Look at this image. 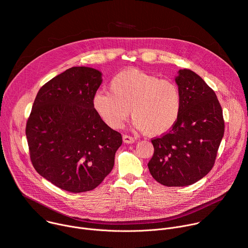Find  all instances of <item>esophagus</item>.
Instances as JSON below:
<instances>
[{
	"instance_id": "esophagus-1",
	"label": "esophagus",
	"mask_w": 248,
	"mask_h": 248,
	"mask_svg": "<svg viewBox=\"0 0 248 248\" xmlns=\"http://www.w3.org/2000/svg\"><path fill=\"white\" fill-rule=\"evenodd\" d=\"M123 141L124 143H128V144H131V143H134L135 139L129 135H126V134H124L123 135Z\"/></svg>"
}]
</instances>
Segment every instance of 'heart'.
I'll return each instance as SVG.
<instances>
[{
	"instance_id": "obj_1",
	"label": "heart",
	"mask_w": 248,
	"mask_h": 248,
	"mask_svg": "<svg viewBox=\"0 0 248 248\" xmlns=\"http://www.w3.org/2000/svg\"><path fill=\"white\" fill-rule=\"evenodd\" d=\"M92 106L111 128H120L130 110L137 129L159 136L169 132L179 121L183 96L173 81L130 68L115 76L110 82V92L97 91Z\"/></svg>"
}]
</instances>
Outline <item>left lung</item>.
Returning a JSON list of instances; mask_svg holds the SVG:
<instances>
[{
    "label": "left lung",
    "mask_w": 248,
    "mask_h": 248,
    "mask_svg": "<svg viewBox=\"0 0 248 248\" xmlns=\"http://www.w3.org/2000/svg\"><path fill=\"white\" fill-rule=\"evenodd\" d=\"M175 83L183 96L182 112L168 133L152 140L154 154L148 169L163 186H186L213 168L225 124L215 92L197 74L180 69Z\"/></svg>",
    "instance_id": "obj_1"
}]
</instances>
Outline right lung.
Instances as JSON below:
<instances>
[{
	"mask_svg": "<svg viewBox=\"0 0 248 248\" xmlns=\"http://www.w3.org/2000/svg\"><path fill=\"white\" fill-rule=\"evenodd\" d=\"M102 81L98 69H66L40 88L26 124L34 169L69 192L97 187L113 170L123 143L121 133L93 109L92 99Z\"/></svg>",
	"mask_w": 248,
	"mask_h": 248,
	"instance_id": "right-lung-1",
	"label": "right lung"
}]
</instances>
